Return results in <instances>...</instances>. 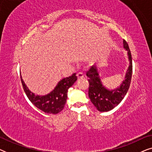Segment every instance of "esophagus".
Wrapping results in <instances>:
<instances>
[{
  "label": "esophagus",
  "instance_id": "34e87169",
  "mask_svg": "<svg viewBox=\"0 0 152 152\" xmlns=\"http://www.w3.org/2000/svg\"><path fill=\"white\" fill-rule=\"evenodd\" d=\"M77 78L79 79V80H80V79L84 78V74H83L82 72H78V73L77 74Z\"/></svg>",
  "mask_w": 152,
  "mask_h": 152
}]
</instances>
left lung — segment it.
Listing matches in <instances>:
<instances>
[{"mask_svg":"<svg viewBox=\"0 0 152 152\" xmlns=\"http://www.w3.org/2000/svg\"><path fill=\"white\" fill-rule=\"evenodd\" d=\"M123 47L127 51L129 66L126 70L124 80L117 88L110 90L104 87L99 78V73L95 66H91L86 72L89 78L88 97L95 108L101 112H107L113 109L124 99L130 86L132 75V58L128 43L123 40Z\"/></svg>","mask_w":152,"mask_h":152,"instance_id":"obj_1","label":"left lung"}]
</instances>
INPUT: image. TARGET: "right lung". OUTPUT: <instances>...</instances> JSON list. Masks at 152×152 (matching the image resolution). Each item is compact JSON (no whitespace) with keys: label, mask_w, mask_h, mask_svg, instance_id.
Instances as JSON below:
<instances>
[{"label":"right lung","mask_w":152,"mask_h":152,"mask_svg":"<svg viewBox=\"0 0 152 152\" xmlns=\"http://www.w3.org/2000/svg\"><path fill=\"white\" fill-rule=\"evenodd\" d=\"M23 88L30 101L37 108L46 113L57 114L63 110L68 97V90L77 80L76 74L62 79L54 90L45 95H36L29 90L20 75Z\"/></svg>","instance_id":"right-lung-1"}]
</instances>
